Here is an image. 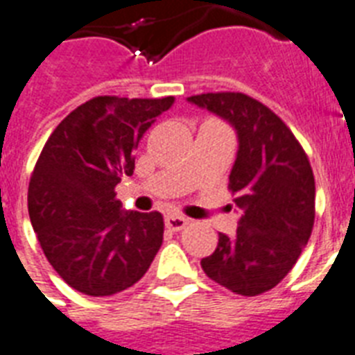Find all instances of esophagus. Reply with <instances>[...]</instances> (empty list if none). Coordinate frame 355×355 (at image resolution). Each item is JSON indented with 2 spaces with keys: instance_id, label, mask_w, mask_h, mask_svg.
Returning <instances> with one entry per match:
<instances>
[{
  "instance_id": "obj_1",
  "label": "esophagus",
  "mask_w": 355,
  "mask_h": 355,
  "mask_svg": "<svg viewBox=\"0 0 355 355\" xmlns=\"http://www.w3.org/2000/svg\"><path fill=\"white\" fill-rule=\"evenodd\" d=\"M187 224H189V218L182 217V215H175V213H173V215H168V217H166V227L171 230V232H182Z\"/></svg>"
}]
</instances>
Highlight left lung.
Returning a JSON list of instances; mask_svg holds the SVG:
<instances>
[{"label":"left lung","instance_id":"1","mask_svg":"<svg viewBox=\"0 0 355 355\" xmlns=\"http://www.w3.org/2000/svg\"><path fill=\"white\" fill-rule=\"evenodd\" d=\"M187 102L224 118L237 132L230 189L237 233H218L202 270L220 286L253 297L277 286L312 235L315 182L306 153L281 118L243 93H207Z\"/></svg>","mask_w":355,"mask_h":355}]
</instances>
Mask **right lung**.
<instances>
[{"label":"right lung","instance_id":"1","mask_svg":"<svg viewBox=\"0 0 355 355\" xmlns=\"http://www.w3.org/2000/svg\"><path fill=\"white\" fill-rule=\"evenodd\" d=\"M166 98L96 96L49 137L28 184V217L40 246L69 286L112 295L144 277L162 246L158 211H123L114 187L132 175L135 149Z\"/></svg>","mask_w":355,"mask_h":355}]
</instances>
